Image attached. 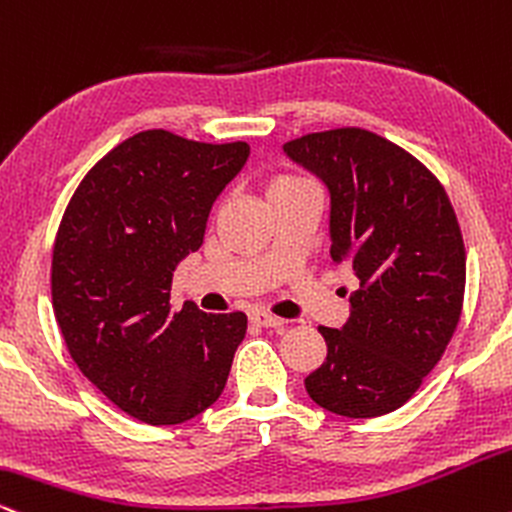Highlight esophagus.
I'll use <instances>...</instances> for the list:
<instances>
[{"mask_svg":"<svg viewBox=\"0 0 512 512\" xmlns=\"http://www.w3.org/2000/svg\"><path fill=\"white\" fill-rule=\"evenodd\" d=\"M249 318H251V323H256V326H261V328H280V326H285V321H282V318L268 314V311H251Z\"/></svg>","mask_w":512,"mask_h":512,"instance_id":"esophagus-1","label":"esophagus"}]
</instances>
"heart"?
I'll list each match as a JSON object with an SVG mask.
<instances>
[{
  "label": "heart",
  "instance_id": "heart-1",
  "mask_svg": "<svg viewBox=\"0 0 512 512\" xmlns=\"http://www.w3.org/2000/svg\"><path fill=\"white\" fill-rule=\"evenodd\" d=\"M306 186H311V184L304 182V179H299V177H290V174H282V177H275L273 182L268 184V198L280 196V194H290V191L306 189Z\"/></svg>",
  "mask_w": 512,
  "mask_h": 512
}]
</instances>
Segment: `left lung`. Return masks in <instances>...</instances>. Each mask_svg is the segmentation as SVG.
<instances>
[{"instance_id": "left-lung-1", "label": "left lung", "mask_w": 512, "mask_h": 512, "mask_svg": "<svg viewBox=\"0 0 512 512\" xmlns=\"http://www.w3.org/2000/svg\"><path fill=\"white\" fill-rule=\"evenodd\" d=\"M282 150L326 184L330 256L359 280L345 326L318 328L328 357L306 393L340 417H381L417 393L458 328V218L434 174L371 131H321Z\"/></svg>"}]
</instances>
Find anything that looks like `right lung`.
<instances>
[{
	"instance_id": "1",
	"label": "right lung",
	"mask_w": 512,
	"mask_h": 512,
	"mask_svg": "<svg viewBox=\"0 0 512 512\" xmlns=\"http://www.w3.org/2000/svg\"><path fill=\"white\" fill-rule=\"evenodd\" d=\"M249 146L150 129L126 138L71 196L52 251V306L81 374L146 424H182L220 398L246 316L172 311V275L201 249L215 198Z\"/></svg>"
}]
</instances>
